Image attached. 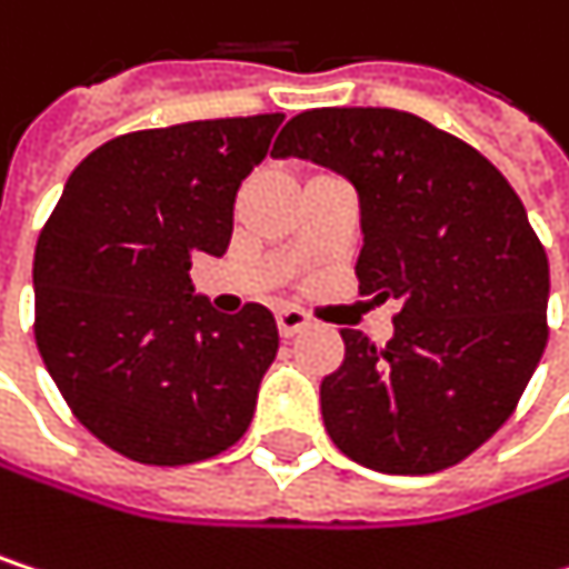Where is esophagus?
<instances>
[{
  "instance_id": "esophagus-1",
  "label": "esophagus",
  "mask_w": 569,
  "mask_h": 569,
  "mask_svg": "<svg viewBox=\"0 0 569 569\" xmlns=\"http://www.w3.org/2000/svg\"><path fill=\"white\" fill-rule=\"evenodd\" d=\"M277 326H280V336L289 339V336H296V332H302L309 326V316L299 312V309H280L277 312Z\"/></svg>"
}]
</instances>
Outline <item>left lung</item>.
<instances>
[{
  "label": "left lung",
  "instance_id": "obj_1",
  "mask_svg": "<svg viewBox=\"0 0 569 569\" xmlns=\"http://www.w3.org/2000/svg\"><path fill=\"white\" fill-rule=\"evenodd\" d=\"M277 158L342 173L359 193V292L396 299L386 346L346 329L322 379L332 445L382 475H435L478 451L547 346V253L485 154L396 108L296 114Z\"/></svg>",
  "mask_w": 569,
  "mask_h": 569
}]
</instances>
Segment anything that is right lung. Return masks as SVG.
Instances as JSON below:
<instances>
[{
  "mask_svg": "<svg viewBox=\"0 0 569 569\" xmlns=\"http://www.w3.org/2000/svg\"><path fill=\"white\" fill-rule=\"evenodd\" d=\"M283 114L121 134L68 177L36 243V346L74 418L141 465L237 445L277 359L267 306L223 316L190 263L223 257L233 200Z\"/></svg>",
  "mask_w": 569,
  "mask_h": 569,
  "instance_id": "add662e5",
  "label": "right lung"
}]
</instances>
